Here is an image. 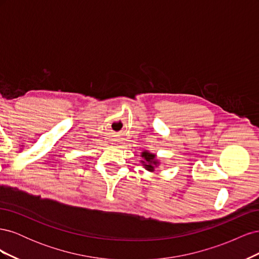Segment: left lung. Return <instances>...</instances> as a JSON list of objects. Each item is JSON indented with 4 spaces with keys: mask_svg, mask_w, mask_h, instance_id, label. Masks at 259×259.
Wrapping results in <instances>:
<instances>
[{
    "mask_svg": "<svg viewBox=\"0 0 259 259\" xmlns=\"http://www.w3.org/2000/svg\"><path fill=\"white\" fill-rule=\"evenodd\" d=\"M142 156H143V158H145V160H146L147 162H149V164H145V165H146V168H147L148 170L152 171V170L154 169L153 165H154V164L156 163V161L154 160L155 155H154V154H151V153H149V152H146V151H145V152H143Z\"/></svg>",
    "mask_w": 259,
    "mask_h": 259,
    "instance_id": "obj_1",
    "label": "left lung"
}]
</instances>
